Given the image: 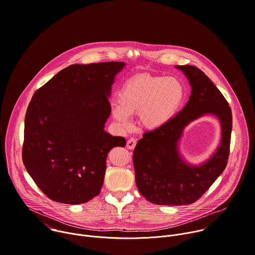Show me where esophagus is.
<instances>
[{
  "mask_svg": "<svg viewBox=\"0 0 255 255\" xmlns=\"http://www.w3.org/2000/svg\"><path fill=\"white\" fill-rule=\"evenodd\" d=\"M136 139L135 138H130V139H128V141H127V148L128 149H130V150H132V149H134L135 148V146H136Z\"/></svg>",
  "mask_w": 255,
  "mask_h": 255,
  "instance_id": "1",
  "label": "esophagus"
}]
</instances>
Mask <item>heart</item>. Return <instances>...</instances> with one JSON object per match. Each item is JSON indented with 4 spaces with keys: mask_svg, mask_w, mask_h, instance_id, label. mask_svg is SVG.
Returning <instances> with one entry per match:
<instances>
[{
    "mask_svg": "<svg viewBox=\"0 0 255 255\" xmlns=\"http://www.w3.org/2000/svg\"><path fill=\"white\" fill-rule=\"evenodd\" d=\"M185 95L183 84L173 77L140 75L127 80L117 95L114 117L124 126L129 115L139 114L147 129H158L170 121L180 108Z\"/></svg>",
    "mask_w": 255,
    "mask_h": 255,
    "instance_id": "b5f03b06",
    "label": "heart"
}]
</instances>
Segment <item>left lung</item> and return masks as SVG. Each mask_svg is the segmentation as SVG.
Wrapping results in <instances>:
<instances>
[{"mask_svg":"<svg viewBox=\"0 0 255 255\" xmlns=\"http://www.w3.org/2000/svg\"><path fill=\"white\" fill-rule=\"evenodd\" d=\"M191 85L185 107L164 126L143 134L133 151L136 185L143 197L157 205H187L197 201L227 165L230 152L232 113L228 102L197 67L177 66ZM204 114L217 116L223 140L215 155L199 167L185 164L177 144L185 126Z\"/></svg>","mask_w":255,"mask_h":255,"instance_id":"obj_1","label":"left lung"}]
</instances>
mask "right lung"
<instances>
[{"instance_id":"obj_1","label":"right lung","mask_w":255,"mask_h":255,"mask_svg":"<svg viewBox=\"0 0 255 255\" xmlns=\"http://www.w3.org/2000/svg\"><path fill=\"white\" fill-rule=\"evenodd\" d=\"M123 62L71 65L33 95L25 117L23 163L51 200L85 203L103 185L106 159L126 140L104 131L108 100Z\"/></svg>"}]
</instances>
